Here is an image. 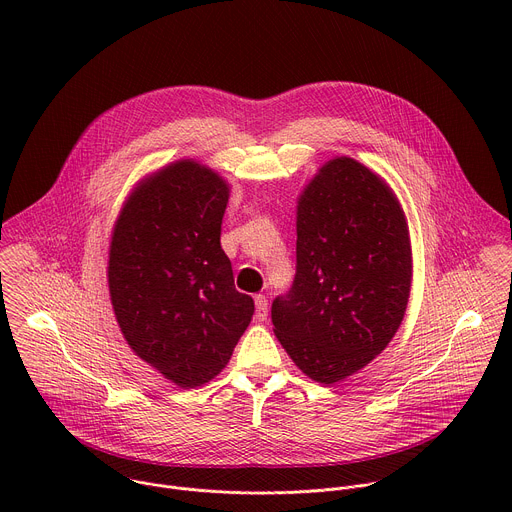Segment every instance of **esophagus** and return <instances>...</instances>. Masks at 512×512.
Here are the masks:
<instances>
[{
  "instance_id": "obj_1",
  "label": "esophagus",
  "mask_w": 512,
  "mask_h": 512,
  "mask_svg": "<svg viewBox=\"0 0 512 512\" xmlns=\"http://www.w3.org/2000/svg\"><path fill=\"white\" fill-rule=\"evenodd\" d=\"M267 308H269L267 298L265 296H255V316H257L259 322L267 320Z\"/></svg>"
}]
</instances>
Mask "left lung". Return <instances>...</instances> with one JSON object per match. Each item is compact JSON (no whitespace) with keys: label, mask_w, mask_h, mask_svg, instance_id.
I'll return each instance as SVG.
<instances>
[{"label":"left lung","mask_w":512,"mask_h":512,"mask_svg":"<svg viewBox=\"0 0 512 512\" xmlns=\"http://www.w3.org/2000/svg\"><path fill=\"white\" fill-rule=\"evenodd\" d=\"M409 287L397 198L352 158L328 162L298 202L296 277L271 304L277 340L310 379L342 381L391 342Z\"/></svg>","instance_id":"1"}]
</instances>
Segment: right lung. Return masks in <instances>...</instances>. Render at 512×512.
Returning <instances> with one entry per match:
<instances>
[{
    "instance_id": "1",
    "label": "right lung",
    "mask_w": 512,
    "mask_h": 512,
    "mask_svg": "<svg viewBox=\"0 0 512 512\" xmlns=\"http://www.w3.org/2000/svg\"><path fill=\"white\" fill-rule=\"evenodd\" d=\"M227 202L221 176L182 160L129 196L111 239L119 328L139 358L184 389L225 369L255 312L221 247Z\"/></svg>"
}]
</instances>
